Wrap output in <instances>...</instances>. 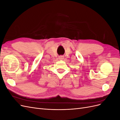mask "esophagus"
Segmentation results:
<instances>
[{
	"mask_svg": "<svg viewBox=\"0 0 120 120\" xmlns=\"http://www.w3.org/2000/svg\"><path fill=\"white\" fill-rule=\"evenodd\" d=\"M64 56H60L59 57V59H60V60H63L64 59Z\"/></svg>",
	"mask_w": 120,
	"mask_h": 120,
	"instance_id": "34e87169",
	"label": "esophagus"
}]
</instances>
